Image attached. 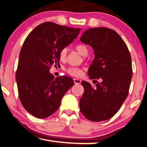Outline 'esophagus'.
I'll list each match as a JSON object with an SVG mask.
<instances>
[{
  "mask_svg": "<svg viewBox=\"0 0 147 147\" xmlns=\"http://www.w3.org/2000/svg\"><path fill=\"white\" fill-rule=\"evenodd\" d=\"M74 82L75 84H80L81 83V80L78 78H74Z\"/></svg>",
  "mask_w": 147,
  "mask_h": 147,
  "instance_id": "34e87169",
  "label": "esophagus"
}]
</instances>
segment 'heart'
I'll return each instance as SVG.
<instances>
[{"label":"heart","instance_id":"obj_1","mask_svg":"<svg viewBox=\"0 0 147 147\" xmlns=\"http://www.w3.org/2000/svg\"><path fill=\"white\" fill-rule=\"evenodd\" d=\"M76 51L78 52L79 54H80L82 56H85L86 55H88L89 50L88 47L85 44H78L76 46ZM67 54V48H63L61 49L60 52H59V58L61 60H65L66 59ZM66 72L69 75L73 76H80L82 73V69L78 67H70L66 69Z\"/></svg>","mask_w":147,"mask_h":147}]
</instances>
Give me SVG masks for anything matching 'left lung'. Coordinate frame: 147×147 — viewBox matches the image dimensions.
I'll return each instance as SVG.
<instances>
[{
  "label": "left lung",
  "mask_w": 147,
  "mask_h": 147,
  "mask_svg": "<svg viewBox=\"0 0 147 147\" xmlns=\"http://www.w3.org/2000/svg\"><path fill=\"white\" fill-rule=\"evenodd\" d=\"M80 40L94 50L89 78L102 80L94 86L82 81L84 92L80 110L91 121L108 120L119 110L128 94L132 77L130 52L121 37L105 27L88 29Z\"/></svg>",
  "instance_id": "left-lung-1"
}]
</instances>
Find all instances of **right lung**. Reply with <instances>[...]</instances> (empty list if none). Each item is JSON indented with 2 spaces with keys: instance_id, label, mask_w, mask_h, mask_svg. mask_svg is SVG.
Instances as JSON below:
<instances>
[{
  "instance_id": "right-lung-1",
  "label": "right lung",
  "mask_w": 147,
  "mask_h": 147,
  "mask_svg": "<svg viewBox=\"0 0 147 147\" xmlns=\"http://www.w3.org/2000/svg\"><path fill=\"white\" fill-rule=\"evenodd\" d=\"M80 30L45 22L36 26L24 41L16 78L22 105L36 117L44 119L53 114L74 85L71 78H54L49 70L53 65L59 64L61 49L71 43Z\"/></svg>"
}]
</instances>
